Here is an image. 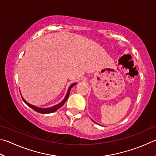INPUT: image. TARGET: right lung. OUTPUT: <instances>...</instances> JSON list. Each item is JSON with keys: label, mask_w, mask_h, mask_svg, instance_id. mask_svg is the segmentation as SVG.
<instances>
[{"label": "right lung", "mask_w": 156, "mask_h": 156, "mask_svg": "<svg viewBox=\"0 0 156 156\" xmlns=\"http://www.w3.org/2000/svg\"><path fill=\"white\" fill-rule=\"evenodd\" d=\"M75 85H76V83L71 84L70 86L69 87V88H68V90L66 95V97H64V100H63L61 103H58V104H57V105H54V106H53V107H51V108H38V107H36V106H35V105H33L29 104V103H27V102L24 99V98H23V97H22V96H21V97H22V99H23V101H24V103H25L27 105L29 106L30 108H32L33 110H35V112H39V113H41V114H48V113H52V112H55L56 110H58L59 108H61L62 106L64 105L65 102L66 101V100H67V99L68 98V97H69L70 91L71 88H72L74 86H75Z\"/></svg>", "instance_id": "right-lung-1"}]
</instances>
